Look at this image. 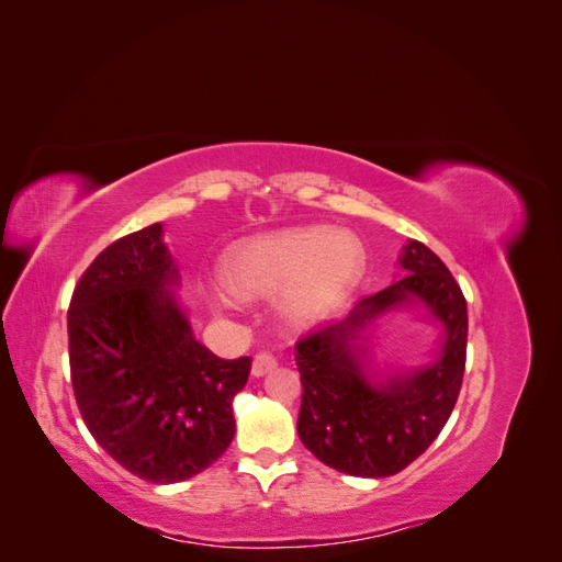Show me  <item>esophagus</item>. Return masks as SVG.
<instances>
[{
	"label": "esophagus",
	"mask_w": 562,
	"mask_h": 562,
	"mask_svg": "<svg viewBox=\"0 0 562 562\" xmlns=\"http://www.w3.org/2000/svg\"><path fill=\"white\" fill-rule=\"evenodd\" d=\"M277 366H279V363H277L274 356L262 351V353H258V356H255V359H252V378H265L267 372H271Z\"/></svg>",
	"instance_id": "obj_1"
}]
</instances>
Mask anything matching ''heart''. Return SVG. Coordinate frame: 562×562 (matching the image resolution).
Segmentation results:
<instances>
[{"instance_id":"1","label":"heart","mask_w":562,"mask_h":562,"mask_svg":"<svg viewBox=\"0 0 562 562\" xmlns=\"http://www.w3.org/2000/svg\"><path fill=\"white\" fill-rule=\"evenodd\" d=\"M359 236L333 227H295L250 236L232 246L220 277L227 293H211L215 314H232L239 302L277 297L274 312L291 333H307L345 310L366 277Z\"/></svg>"}]
</instances>
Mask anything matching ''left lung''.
<instances>
[{
	"label": "left lung",
	"mask_w": 562,
	"mask_h": 562,
	"mask_svg": "<svg viewBox=\"0 0 562 562\" xmlns=\"http://www.w3.org/2000/svg\"><path fill=\"white\" fill-rule=\"evenodd\" d=\"M398 274L351 314L295 347L302 380L297 434L316 459L359 479L403 471L443 431L467 366V300L450 269L411 239ZM391 313H415L439 330L415 367L380 362L374 339Z\"/></svg>",
	"instance_id": "8db88e82"
}]
</instances>
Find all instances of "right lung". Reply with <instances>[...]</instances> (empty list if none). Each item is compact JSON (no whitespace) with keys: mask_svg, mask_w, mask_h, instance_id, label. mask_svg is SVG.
Segmentation results:
<instances>
[{"mask_svg":"<svg viewBox=\"0 0 562 562\" xmlns=\"http://www.w3.org/2000/svg\"><path fill=\"white\" fill-rule=\"evenodd\" d=\"M164 223L110 244L67 310L75 398L114 462L149 483H180L217 462L234 438V396L250 356L220 359L187 316Z\"/></svg>","mask_w":562,"mask_h":562,"instance_id":"add662e5","label":"right lung"}]
</instances>
